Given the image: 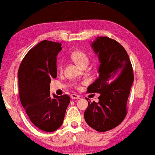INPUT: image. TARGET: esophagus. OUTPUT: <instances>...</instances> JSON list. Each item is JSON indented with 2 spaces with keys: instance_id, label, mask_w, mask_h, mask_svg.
Here are the masks:
<instances>
[{
  "instance_id": "esophagus-1",
  "label": "esophagus",
  "mask_w": 155,
  "mask_h": 155,
  "mask_svg": "<svg viewBox=\"0 0 155 155\" xmlns=\"http://www.w3.org/2000/svg\"><path fill=\"white\" fill-rule=\"evenodd\" d=\"M71 98H72V99H80V95L76 94H72L71 95Z\"/></svg>"
}]
</instances>
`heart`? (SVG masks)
Segmentation results:
<instances>
[{
    "mask_svg": "<svg viewBox=\"0 0 155 155\" xmlns=\"http://www.w3.org/2000/svg\"><path fill=\"white\" fill-rule=\"evenodd\" d=\"M71 58L80 68L87 66L89 63L88 56H87L85 53L82 51L78 50V51H73L71 55ZM58 70L60 72L62 71L63 70L62 65L59 64L58 65ZM74 86H75V87H77L78 84H74Z\"/></svg>",
    "mask_w": 155,
    "mask_h": 155,
    "instance_id": "heart-1",
    "label": "heart"
}]
</instances>
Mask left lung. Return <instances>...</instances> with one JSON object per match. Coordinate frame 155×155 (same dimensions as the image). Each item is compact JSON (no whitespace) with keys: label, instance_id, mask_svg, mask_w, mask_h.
<instances>
[{"label":"left lung","instance_id":"8db88e82","mask_svg":"<svg viewBox=\"0 0 155 155\" xmlns=\"http://www.w3.org/2000/svg\"><path fill=\"white\" fill-rule=\"evenodd\" d=\"M92 46L100 61L99 78L87 93H100L99 102H91L84 114L89 126L99 132L118 126L127 114V101L134 80L130 60L124 46L108 37H98Z\"/></svg>","mask_w":155,"mask_h":155}]
</instances>
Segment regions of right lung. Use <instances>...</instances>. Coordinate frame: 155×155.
I'll return each mask as SVG.
<instances>
[{"instance_id": "obj_1", "label": "right lung", "mask_w": 155, "mask_h": 155, "mask_svg": "<svg viewBox=\"0 0 155 155\" xmlns=\"http://www.w3.org/2000/svg\"><path fill=\"white\" fill-rule=\"evenodd\" d=\"M61 44L44 40L27 52L18 70L20 99L29 120L40 130L53 132L61 126L71 99L50 94L57 77L56 56Z\"/></svg>"}]
</instances>
